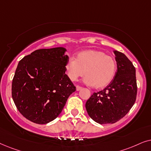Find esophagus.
<instances>
[{
  "instance_id": "34e87169",
  "label": "esophagus",
  "mask_w": 151,
  "mask_h": 151,
  "mask_svg": "<svg viewBox=\"0 0 151 151\" xmlns=\"http://www.w3.org/2000/svg\"><path fill=\"white\" fill-rule=\"evenodd\" d=\"M81 86H76V90H77V91H79V90H81Z\"/></svg>"
}]
</instances>
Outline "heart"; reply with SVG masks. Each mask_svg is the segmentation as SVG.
Wrapping results in <instances>:
<instances>
[{
    "instance_id": "obj_1",
    "label": "heart",
    "mask_w": 151,
    "mask_h": 151,
    "mask_svg": "<svg viewBox=\"0 0 151 151\" xmlns=\"http://www.w3.org/2000/svg\"><path fill=\"white\" fill-rule=\"evenodd\" d=\"M116 70V63L114 58L96 50L79 52L76 59L70 58L65 64L66 72L71 81H77L85 73L86 83L96 89L109 85Z\"/></svg>"
}]
</instances>
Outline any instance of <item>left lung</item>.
Listing matches in <instances>:
<instances>
[{
  "instance_id": "1",
  "label": "left lung",
  "mask_w": 151,
  "mask_h": 151,
  "mask_svg": "<svg viewBox=\"0 0 151 151\" xmlns=\"http://www.w3.org/2000/svg\"><path fill=\"white\" fill-rule=\"evenodd\" d=\"M117 70L109 85L94 92L86 103L88 115L100 124H114L123 118L135 102V68L127 57L114 51Z\"/></svg>"
}]
</instances>
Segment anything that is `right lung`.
Wrapping results in <instances>:
<instances>
[{
  "label": "right lung",
  "instance_id": "1",
  "mask_svg": "<svg viewBox=\"0 0 151 151\" xmlns=\"http://www.w3.org/2000/svg\"><path fill=\"white\" fill-rule=\"evenodd\" d=\"M64 47L40 49L19 61L12 85L17 109L26 119L45 124L55 119L76 87L65 74Z\"/></svg>",
  "mask_w": 151,
  "mask_h": 151
}]
</instances>
